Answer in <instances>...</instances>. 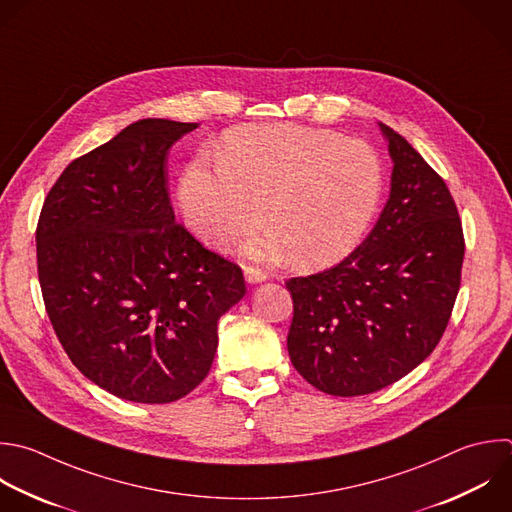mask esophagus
<instances>
[{
	"label": "esophagus",
	"instance_id": "esophagus-1",
	"mask_svg": "<svg viewBox=\"0 0 512 512\" xmlns=\"http://www.w3.org/2000/svg\"><path fill=\"white\" fill-rule=\"evenodd\" d=\"M244 278L248 284H260V282H266L268 274L262 272L260 268H254V266H244Z\"/></svg>",
	"mask_w": 512,
	"mask_h": 512
}]
</instances>
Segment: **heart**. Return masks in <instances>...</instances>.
Instances as JSON below:
<instances>
[{"label":"heart","mask_w":512,"mask_h":512,"mask_svg":"<svg viewBox=\"0 0 512 512\" xmlns=\"http://www.w3.org/2000/svg\"><path fill=\"white\" fill-rule=\"evenodd\" d=\"M384 192V166L362 140L330 130L266 124L234 130L220 146V168L194 162L178 202L188 228L208 246L244 244L246 256L302 268L346 258L366 236Z\"/></svg>","instance_id":"heart-1"}]
</instances>
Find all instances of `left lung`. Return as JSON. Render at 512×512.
I'll return each instance as SVG.
<instances>
[{
    "mask_svg": "<svg viewBox=\"0 0 512 512\" xmlns=\"http://www.w3.org/2000/svg\"><path fill=\"white\" fill-rule=\"evenodd\" d=\"M390 196L368 238L338 266L286 282L288 354L332 396L376 392L438 344L460 286L462 226L444 180L394 130Z\"/></svg>",
    "mask_w": 512,
    "mask_h": 512,
    "instance_id": "left-lung-1",
    "label": "left lung"
}]
</instances>
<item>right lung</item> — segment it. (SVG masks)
I'll return each mask as SVG.
<instances>
[{
	"mask_svg": "<svg viewBox=\"0 0 512 512\" xmlns=\"http://www.w3.org/2000/svg\"><path fill=\"white\" fill-rule=\"evenodd\" d=\"M198 124L146 118L74 160L36 232L52 326L76 368L110 394L174 402L210 372L218 320L246 294L242 270L176 224L170 148Z\"/></svg>",
	"mask_w": 512,
	"mask_h": 512,
	"instance_id": "add662e5",
	"label": "right lung"
}]
</instances>
